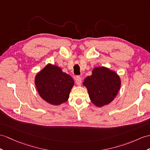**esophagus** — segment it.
Here are the masks:
<instances>
[{"label":"esophagus","mask_w":150,"mask_h":150,"mask_svg":"<svg viewBox=\"0 0 150 150\" xmlns=\"http://www.w3.org/2000/svg\"><path fill=\"white\" fill-rule=\"evenodd\" d=\"M75 81H76V83L77 84L78 86H80L81 84V82H82V79L81 77H80V76H78V77L76 78Z\"/></svg>","instance_id":"1"}]
</instances>
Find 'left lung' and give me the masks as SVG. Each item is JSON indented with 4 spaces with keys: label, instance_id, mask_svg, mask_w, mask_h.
<instances>
[{
    "label": "left lung",
    "instance_id": "obj_1",
    "mask_svg": "<svg viewBox=\"0 0 150 150\" xmlns=\"http://www.w3.org/2000/svg\"><path fill=\"white\" fill-rule=\"evenodd\" d=\"M91 101L98 107L108 104L120 88L121 81L117 74L104 67H96L92 74L84 80Z\"/></svg>",
    "mask_w": 150,
    "mask_h": 150
}]
</instances>
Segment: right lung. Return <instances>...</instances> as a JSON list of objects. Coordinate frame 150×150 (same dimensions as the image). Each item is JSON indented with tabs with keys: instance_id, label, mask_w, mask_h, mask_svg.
Returning <instances> with one entry per match:
<instances>
[{
	"instance_id": "1",
	"label": "right lung",
	"mask_w": 150,
	"mask_h": 150,
	"mask_svg": "<svg viewBox=\"0 0 150 150\" xmlns=\"http://www.w3.org/2000/svg\"><path fill=\"white\" fill-rule=\"evenodd\" d=\"M35 83L40 96L51 104L66 102L74 86V80L55 65L48 64L35 76Z\"/></svg>"
}]
</instances>
